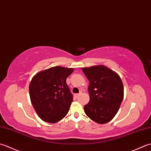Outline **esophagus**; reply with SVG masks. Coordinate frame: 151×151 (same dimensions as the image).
<instances>
[{
    "label": "esophagus",
    "instance_id": "esophagus-1",
    "mask_svg": "<svg viewBox=\"0 0 151 151\" xmlns=\"http://www.w3.org/2000/svg\"><path fill=\"white\" fill-rule=\"evenodd\" d=\"M80 95H81V93H76V94H75V97L77 98V97H78L80 96Z\"/></svg>",
    "mask_w": 151,
    "mask_h": 151
}]
</instances>
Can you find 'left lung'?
Masks as SVG:
<instances>
[{
    "mask_svg": "<svg viewBox=\"0 0 151 151\" xmlns=\"http://www.w3.org/2000/svg\"><path fill=\"white\" fill-rule=\"evenodd\" d=\"M89 81L90 101L86 114L98 124H105L117 113L124 97L122 80L117 73L103 65L82 68Z\"/></svg>",
    "mask_w": 151,
    "mask_h": 151,
    "instance_id": "obj_1",
    "label": "left lung"
}]
</instances>
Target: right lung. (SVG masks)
Listing matches in <instances>:
<instances>
[{
  "instance_id": "add662e5",
  "label": "right lung",
  "mask_w": 151,
  "mask_h": 151,
  "mask_svg": "<svg viewBox=\"0 0 151 151\" xmlns=\"http://www.w3.org/2000/svg\"><path fill=\"white\" fill-rule=\"evenodd\" d=\"M73 72L70 68L54 67L37 73L31 80V101L42 120L55 123L68 113L73 97L66 80Z\"/></svg>"
}]
</instances>
